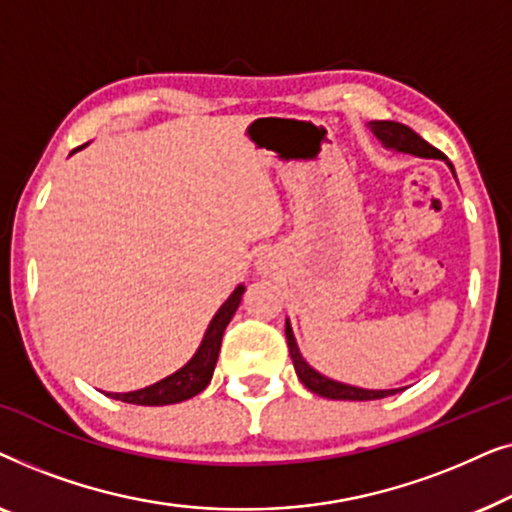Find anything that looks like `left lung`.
I'll list each match as a JSON object with an SVG mask.
<instances>
[{
    "label": "left lung",
    "instance_id": "obj_1",
    "mask_svg": "<svg viewBox=\"0 0 512 512\" xmlns=\"http://www.w3.org/2000/svg\"><path fill=\"white\" fill-rule=\"evenodd\" d=\"M373 132L377 139H382L384 144L391 146V149L403 151V153H412V156H422V158H445L436 146H431L426 139L417 135L415 130H410L408 125L396 123V121H375L373 123ZM452 167V163H447ZM454 172V170H452ZM286 345H289V354L293 361V368L300 377V382L305 384L307 389L314 391V394L324 396V398H335V401H377V398L391 396L396 394L394 389L387 391H370V389H359V387H349V384H340L328 380V377L319 375L317 370H312L300 356L296 340H293L291 326L286 324Z\"/></svg>",
    "mask_w": 512,
    "mask_h": 512
}]
</instances>
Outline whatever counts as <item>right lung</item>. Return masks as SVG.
<instances>
[{
    "label": "right lung",
    "instance_id": "right-lung-1",
    "mask_svg": "<svg viewBox=\"0 0 512 512\" xmlns=\"http://www.w3.org/2000/svg\"><path fill=\"white\" fill-rule=\"evenodd\" d=\"M81 149V146H79ZM244 286H237L226 303L221 305V310L214 314L212 324H209L205 340L191 361L186 363L184 368L177 370V373L165 377L151 387L139 389V391H130V394H109L111 398L123 403H135V405H170V403H179L186 401V398H193L195 394H200L202 389L207 387L209 380L214 375V366L216 359H219V349H221V338L226 326L233 319V314L237 307H240Z\"/></svg>",
    "mask_w": 512,
    "mask_h": 512
}]
</instances>
